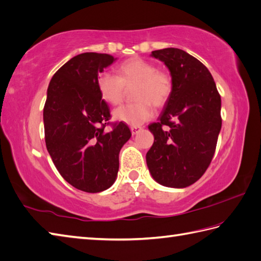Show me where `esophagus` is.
I'll return each instance as SVG.
<instances>
[{"instance_id":"1","label":"esophagus","mask_w":261,"mask_h":261,"mask_svg":"<svg viewBox=\"0 0 261 261\" xmlns=\"http://www.w3.org/2000/svg\"><path fill=\"white\" fill-rule=\"evenodd\" d=\"M141 130H142V127H140V126H133V127H130V132H132L133 135L138 134V133H140Z\"/></svg>"}]
</instances>
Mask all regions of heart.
I'll return each mask as SVG.
<instances>
[{
	"label": "heart",
	"mask_w": 261,
	"mask_h": 261,
	"mask_svg": "<svg viewBox=\"0 0 261 261\" xmlns=\"http://www.w3.org/2000/svg\"><path fill=\"white\" fill-rule=\"evenodd\" d=\"M136 85L134 98L137 102L116 108L115 120L130 126H140L153 116V107H162L172 94V80L169 74L159 71L152 62L142 58H130L116 68L115 76L102 72L98 76L97 87L101 98L109 105L121 102L125 88Z\"/></svg>",
	"instance_id": "1"
}]
</instances>
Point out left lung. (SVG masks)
Instances as JSON below:
<instances>
[{
  "mask_svg": "<svg viewBox=\"0 0 261 261\" xmlns=\"http://www.w3.org/2000/svg\"><path fill=\"white\" fill-rule=\"evenodd\" d=\"M150 56L170 70L172 94L159 120L148 126L154 143L147 167L164 187L187 188L204 174L216 152L221 97L207 68L188 52L166 48Z\"/></svg>",
  "mask_w": 261,
  "mask_h": 261,
  "instance_id": "obj_1",
  "label": "left lung"
}]
</instances>
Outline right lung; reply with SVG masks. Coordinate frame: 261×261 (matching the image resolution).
Returning a JSON list of instances; mask_svg holds the SVG:
<instances>
[{"mask_svg": "<svg viewBox=\"0 0 261 261\" xmlns=\"http://www.w3.org/2000/svg\"><path fill=\"white\" fill-rule=\"evenodd\" d=\"M115 60L96 52L71 58L50 80L43 108L45 145L52 162L69 184L88 193L114 184L119 152L132 136L121 121L105 130L111 111L97 79Z\"/></svg>", "mask_w": 261, "mask_h": 261, "instance_id": "1", "label": "right lung"}]
</instances>
